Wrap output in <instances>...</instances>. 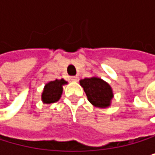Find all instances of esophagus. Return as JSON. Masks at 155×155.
I'll return each instance as SVG.
<instances>
[{
  "mask_svg": "<svg viewBox=\"0 0 155 155\" xmlns=\"http://www.w3.org/2000/svg\"><path fill=\"white\" fill-rule=\"evenodd\" d=\"M71 81H72V82H78L79 81V77L78 76H72V77H71Z\"/></svg>",
  "mask_w": 155,
  "mask_h": 155,
  "instance_id": "obj_1",
  "label": "esophagus"
}]
</instances>
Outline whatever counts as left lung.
Returning <instances> with one entry per match:
<instances>
[{"mask_svg":"<svg viewBox=\"0 0 155 155\" xmlns=\"http://www.w3.org/2000/svg\"><path fill=\"white\" fill-rule=\"evenodd\" d=\"M80 84L92 105L98 108H107L110 105L114 93L108 83L98 77H91L81 80Z\"/></svg>","mask_w":155,"mask_h":155,"instance_id":"1","label":"left lung"}]
</instances>
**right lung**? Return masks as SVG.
I'll use <instances>...</instances> for the list:
<instances>
[{"label": "right lung", "instance_id": "obj_1", "mask_svg": "<svg viewBox=\"0 0 155 155\" xmlns=\"http://www.w3.org/2000/svg\"><path fill=\"white\" fill-rule=\"evenodd\" d=\"M68 83L64 79L51 81L45 85L44 91L41 93V100L44 103L50 104L55 103L59 100L63 91V85L67 84Z\"/></svg>", "mask_w": 155, "mask_h": 155}]
</instances>
